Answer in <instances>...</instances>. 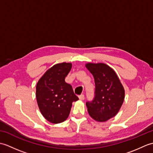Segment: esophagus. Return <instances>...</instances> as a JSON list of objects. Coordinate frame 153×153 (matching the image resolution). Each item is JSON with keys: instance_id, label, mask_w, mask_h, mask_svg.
Segmentation results:
<instances>
[{"instance_id": "obj_1", "label": "esophagus", "mask_w": 153, "mask_h": 153, "mask_svg": "<svg viewBox=\"0 0 153 153\" xmlns=\"http://www.w3.org/2000/svg\"><path fill=\"white\" fill-rule=\"evenodd\" d=\"M79 99L81 100H84V99H85V96H84V95H80L79 96Z\"/></svg>"}]
</instances>
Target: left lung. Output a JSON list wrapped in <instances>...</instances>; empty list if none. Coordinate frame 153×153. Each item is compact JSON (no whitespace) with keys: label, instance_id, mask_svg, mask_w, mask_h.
Segmentation results:
<instances>
[{"label":"left lung","instance_id":"8db88e82","mask_svg":"<svg viewBox=\"0 0 153 153\" xmlns=\"http://www.w3.org/2000/svg\"><path fill=\"white\" fill-rule=\"evenodd\" d=\"M95 79V96L86 102L90 116L98 122H105L116 115L125 97L124 89L115 71L103 63L86 64Z\"/></svg>","mask_w":153,"mask_h":153}]
</instances>
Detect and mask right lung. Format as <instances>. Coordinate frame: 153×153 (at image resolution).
Returning a JSON list of instances; mask_svg holds the SVG:
<instances>
[{
  "instance_id": "add662e5",
  "label": "right lung",
  "mask_w": 153,
  "mask_h": 153,
  "mask_svg": "<svg viewBox=\"0 0 153 153\" xmlns=\"http://www.w3.org/2000/svg\"><path fill=\"white\" fill-rule=\"evenodd\" d=\"M71 63L55 64L45 73L36 87L37 101L42 114L48 122L58 123L70 114L72 102L79 99L71 85L65 82Z\"/></svg>"
}]
</instances>
